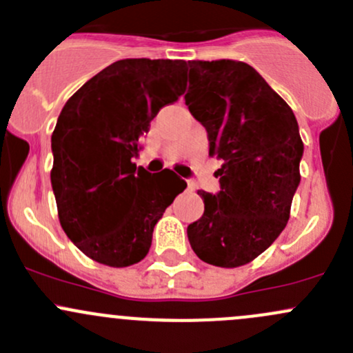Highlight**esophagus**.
Returning a JSON list of instances; mask_svg holds the SVG:
<instances>
[{"label": "esophagus", "mask_w": 353, "mask_h": 353, "mask_svg": "<svg viewBox=\"0 0 353 353\" xmlns=\"http://www.w3.org/2000/svg\"><path fill=\"white\" fill-rule=\"evenodd\" d=\"M188 186H190V188H193V183H191V181H188Z\"/></svg>", "instance_id": "1"}]
</instances>
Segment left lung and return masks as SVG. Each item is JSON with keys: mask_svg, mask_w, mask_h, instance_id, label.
Masks as SVG:
<instances>
[{"mask_svg": "<svg viewBox=\"0 0 353 353\" xmlns=\"http://www.w3.org/2000/svg\"><path fill=\"white\" fill-rule=\"evenodd\" d=\"M184 99L208 133L210 155L222 160L220 191H198L205 212L188 227V239L208 265H248L290 216L304 152L297 119L254 68L234 59L190 61Z\"/></svg>", "mask_w": 353, "mask_h": 353, "instance_id": "left-lung-1", "label": "left lung"}]
</instances>
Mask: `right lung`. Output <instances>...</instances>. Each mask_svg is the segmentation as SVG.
<instances>
[{
  "instance_id": "1",
  "label": "right lung",
  "mask_w": 353,
  "mask_h": 353,
  "mask_svg": "<svg viewBox=\"0 0 353 353\" xmlns=\"http://www.w3.org/2000/svg\"><path fill=\"white\" fill-rule=\"evenodd\" d=\"M183 59H121L78 88L51 137V184L63 230L83 254L124 268L141 261L155 223L186 190L169 169L133 163L160 109L186 92Z\"/></svg>"
}]
</instances>
